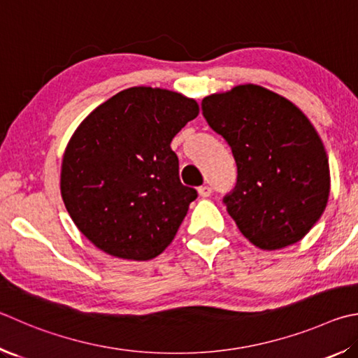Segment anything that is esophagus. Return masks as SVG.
<instances>
[{"mask_svg": "<svg viewBox=\"0 0 358 358\" xmlns=\"http://www.w3.org/2000/svg\"><path fill=\"white\" fill-rule=\"evenodd\" d=\"M211 192H213V191H211V187H210V186H206V185L199 187V196H200V197H203V199H205V197H210V196H211Z\"/></svg>", "mask_w": 358, "mask_h": 358, "instance_id": "1", "label": "esophagus"}]
</instances>
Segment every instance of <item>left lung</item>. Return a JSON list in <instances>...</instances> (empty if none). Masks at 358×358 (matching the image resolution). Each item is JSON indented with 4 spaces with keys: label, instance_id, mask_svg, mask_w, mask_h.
Listing matches in <instances>:
<instances>
[{
    "label": "left lung",
    "instance_id": "obj_1",
    "mask_svg": "<svg viewBox=\"0 0 358 358\" xmlns=\"http://www.w3.org/2000/svg\"><path fill=\"white\" fill-rule=\"evenodd\" d=\"M201 113L236 161V186L224 203L239 231L263 250L301 241L330 194L329 158L308 117L257 84L205 96Z\"/></svg>",
    "mask_w": 358,
    "mask_h": 358
}]
</instances>
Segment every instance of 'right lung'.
<instances>
[{
    "label": "right lung",
    "mask_w": 358,
    "mask_h": 358,
    "mask_svg": "<svg viewBox=\"0 0 358 358\" xmlns=\"http://www.w3.org/2000/svg\"><path fill=\"white\" fill-rule=\"evenodd\" d=\"M197 115L189 96L138 86L101 103L75 129L62 158L61 196L95 247L145 262L172 243L197 191L181 185L171 142Z\"/></svg>",
    "instance_id": "1"
}]
</instances>
